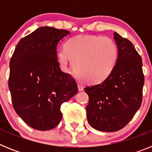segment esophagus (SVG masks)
I'll list each match as a JSON object with an SVG mask.
<instances>
[{"instance_id":"esophagus-1","label":"esophagus","mask_w":152,"mask_h":152,"mask_svg":"<svg viewBox=\"0 0 152 152\" xmlns=\"http://www.w3.org/2000/svg\"><path fill=\"white\" fill-rule=\"evenodd\" d=\"M77 88H78V91H82L83 90H84V87H83V86L81 85L80 84H77Z\"/></svg>"}]
</instances>
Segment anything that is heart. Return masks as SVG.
<instances>
[{"label":"heart","instance_id":"heart-1","mask_svg":"<svg viewBox=\"0 0 152 152\" xmlns=\"http://www.w3.org/2000/svg\"><path fill=\"white\" fill-rule=\"evenodd\" d=\"M64 49L57 53L60 65L67 69L72 60L77 78L88 84L105 80L117 60V46L106 36H76L67 41Z\"/></svg>","mask_w":152,"mask_h":152}]
</instances>
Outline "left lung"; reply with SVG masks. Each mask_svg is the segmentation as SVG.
Returning <instances> with one entry per match:
<instances>
[{
	"label": "left lung",
	"mask_w": 152,
	"mask_h": 152,
	"mask_svg": "<svg viewBox=\"0 0 152 152\" xmlns=\"http://www.w3.org/2000/svg\"><path fill=\"white\" fill-rule=\"evenodd\" d=\"M118 56L112 72L103 82L84 88L89 124L102 132H116L129 123L141 107L145 78L142 60L131 42L114 33Z\"/></svg>",
	"instance_id": "obj_1"
}]
</instances>
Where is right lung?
Segmentation results:
<instances>
[{"mask_svg":"<svg viewBox=\"0 0 152 152\" xmlns=\"http://www.w3.org/2000/svg\"><path fill=\"white\" fill-rule=\"evenodd\" d=\"M70 33L42 26L21 39L10 61L13 107L30 127L45 131L61 121V106L77 93L76 81L61 71L57 45Z\"/></svg>","mask_w":152,"mask_h":152,"instance_id":"add662e5","label":"right lung"}]
</instances>
